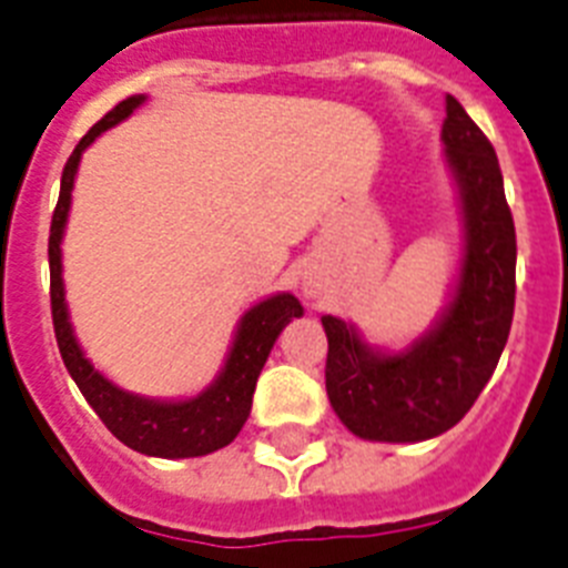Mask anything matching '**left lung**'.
<instances>
[{"label":"left lung","mask_w":568,"mask_h":568,"mask_svg":"<svg viewBox=\"0 0 568 568\" xmlns=\"http://www.w3.org/2000/svg\"><path fill=\"white\" fill-rule=\"evenodd\" d=\"M446 163L464 210V262L435 329L405 353L367 347L341 317L324 315L326 394L341 423L385 444L444 435L473 408L508 344L516 300V230L499 156L458 99L446 95Z\"/></svg>","instance_id":"1"}]
</instances>
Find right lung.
Returning a JSON list of instances; mask_svg holds the SVG:
<instances>
[{
    "instance_id": "right-lung-1",
    "label": "right lung",
    "mask_w": 568,
    "mask_h": 568,
    "mask_svg": "<svg viewBox=\"0 0 568 568\" xmlns=\"http://www.w3.org/2000/svg\"><path fill=\"white\" fill-rule=\"evenodd\" d=\"M145 95H131L119 101L108 116L95 122L90 131L81 136L72 156L63 165L60 178V197L52 215V230H49V276H52V324L58 349L67 364L69 376L75 379L92 412L99 419L133 452L154 455V458H197L210 455L221 446L233 444V437L242 432L244 419L251 414L253 390L260 379L262 367L268 362V353L274 347L276 335L292 317L303 315V306L294 294H274L262 300L253 308H247L239 324L236 341L230 349L227 364L219 373V379L210 388L201 390L192 399L180 403H160V399H145V396L128 394L116 388L113 382L104 379L78 347L72 324H69L67 300H63V276H60V242H63V227H67L69 201H72V186H75V172L81 163V154L99 133L128 119L140 108Z\"/></svg>"
}]
</instances>
